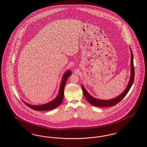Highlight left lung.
<instances>
[{"label":"left lung","instance_id":"8db88e82","mask_svg":"<svg viewBox=\"0 0 147 147\" xmlns=\"http://www.w3.org/2000/svg\"><path fill=\"white\" fill-rule=\"evenodd\" d=\"M130 48V51L131 54V77L128 82V84L126 87V89L124 90L123 92H122L118 96L115 98H113L112 99L110 100H101L92 97L89 92L86 91L85 88L82 86V88L83 90V92L84 94V96L87 100V101L92 105L96 106V107H110L113 106L115 105L118 104L119 101H121L123 98L126 96L127 94L130 90L131 86H132L133 83L134 79V68L133 64V55L132 51Z\"/></svg>","mask_w":147,"mask_h":147}]
</instances>
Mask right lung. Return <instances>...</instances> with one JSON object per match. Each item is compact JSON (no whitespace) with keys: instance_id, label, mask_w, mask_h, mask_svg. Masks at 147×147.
<instances>
[{"instance_id":"add662e5","label":"right lung","mask_w":147,"mask_h":147,"mask_svg":"<svg viewBox=\"0 0 147 147\" xmlns=\"http://www.w3.org/2000/svg\"><path fill=\"white\" fill-rule=\"evenodd\" d=\"M70 75H71V72L69 70H67L64 73L63 77L62 78V81L61 82L58 94L54 100H52L49 102L42 105H33L29 104L25 101H24L23 100H22V101L30 108L34 110L35 111H48L55 109L61 105L62 102L64 98V89L65 84L68 77L70 76Z\"/></svg>"}]
</instances>
